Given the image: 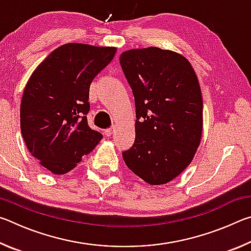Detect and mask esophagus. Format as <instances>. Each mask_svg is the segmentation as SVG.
Instances as JSON below:
<instances>
[{"label":"esophagus","mask_w":251,"mask_h":251,"mask_svg":"<svg viewBox=\"0 0 251 251\" xmlns=\"http://www.w3.org/2000/svg\"><path fill=\"white\" fill-rule=\"evenodd\" d=\"M113 131H114V127H108V128H106L105 130H104V134L106 135V136H110L113 134Z\"/></svg>","instance_id":"obj_1"}]
</instances>
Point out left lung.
<instances>
[{
	"label": "left lung",
	"mask_w": 251,
	"mask_h": 251,
	"mask_svg": "<svg viewBox=\"0 0 251 251\" xmlns=\"http://www.w3.org/2000/svg\"><path fill=\"white\" fill-rule=\"evenodd\" d=\"M133 91L135 141L123 158L151 185L177 177L192 161L201 138L202 97L187 59L158 48L129 50L120 56Z\"/></svg>",
	"instance_id": "8db88e82"
}]
</instances>
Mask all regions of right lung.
Returning <instances> with one entry per match:
<instances>
[{
  "label": "right lung",
  "mask_w": 251,
  "mask_h": 251,
  "mask_svg": "<svg viewBox=\"0 0 251 251\" xmlns=\"http://www.w3.org/2000/svg\"><path fill=\"white\" fill-rule=\"evenodd\" d=\"M115 48L59 46L33 72L21 103V130L27 150L56 175L73 169L103 138L87 124L88 94Z\"/></svg>",
  "instance_id": "add662e5"
}]
</instances>
